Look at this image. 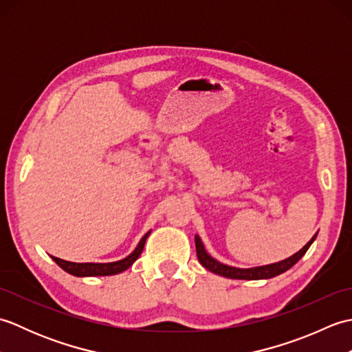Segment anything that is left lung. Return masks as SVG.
Instances as JSON below:
<instances>
[{
    "label": "left lung",
    "instance_id": "8db88e82",
    "mask_svg": "<svg viewBox=\"0 0 352 352\" xmlns=\"http://www.w3.org/2000/svg\"><path fill=\"white\" fill-rule=\"evenodd\" d=\"M316 236L318 233L313 236L300 251L295 252L294 256H290L281 261H276V263L256 266V267H236V266L221 263L219 260H216L206 251L204 243L198 234H195V246H197V256H198L199 263L203 265L207 271H210L216 275L226 276V278H233V280H267L289 271L292 266L296 265V261H300L302 258L304 254L307 252V250L311 246V243L315 242Z\"/></svg>",
    "mask_w": 352,
    "mask_h": 352
}]
</instances>
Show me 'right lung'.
<instances>
[{
	"label": "right lung",
	"mask_w": 352,
	"mask_h": 352,
	"mask_svg": "<svg viewBox=\"0 0 352 352\" xmlns=\"http://www.w3.org/2000/svg\"><path fill=\"white\" fill-rule=\"evenodd\" d=\"M151 234V230L140 239V242L138 243L136 250H134L130 256H126L122 260L118 261H110V263H76V261H68V260H62L57 258L54 256H51V258L56 261V263L60 266L65 272H68L74 276H107V275H116L121 274L126 269L131 267V265L139 258V256L144 251V246L148 236Z\"/></svg>",
	"instance_id": "right-lung-1"
}]
</instances>
